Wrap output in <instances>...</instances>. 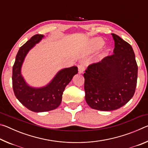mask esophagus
<instances>
[{
  "label": "esophagus",
  "mask_w": 148,
  "mask_h": 148,
  "mask_svg": "<svg viewBox=\"0 0 148 148\" xmlns=\"http://www.w3.org/2000/svg\"><path fill=\"white\" fill-rule=\"evenodd\" d=\"M85 63L84 62H83V63H81L80 64H79L78 66H77V67H78V71H79V73H82L85 70Z\"/></svg>",
  "instance_id": "esophagus-1"
}]
</instances>
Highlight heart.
I'll return each mask as SVG.
<instances>
[{
	"instance_id": "obj_1",
	"label": "heart",
	"mask_w": 148,
	"mask_h": 148,
	"mask_svg": "<svg viewBox=\"0 0 148 148\" xmlns=\"http://www.w3.org/2000/svg\"><path fill=\"white\" fill-rule=\"evenodd\" d=\"M104 44V42L101 38H95L91 42V48L92 50H98Z\"/></svg>"
}]
</instances>
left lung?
<instances>
[{"instance_id": "left-lung-1", "label": "left lung", "mask_w": 148, "mask_h": 148, "mask_svg": "<svg viewBox=\"0 0 148 148\" xmlns=\"http://www.w3.org/2000/svg\"><path fill=\"white\" fill-rule=\"evenodd\" d=\"M114 54L89 64L84 74L85 98L92 109L112 111L123 106L136 90L138 66L132 47L117 34Z\"/></svg>"}]
</instances>
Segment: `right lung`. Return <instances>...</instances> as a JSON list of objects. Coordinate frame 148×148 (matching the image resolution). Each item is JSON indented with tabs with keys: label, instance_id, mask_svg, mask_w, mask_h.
<instances>
[{
	"label": "right lung",
	"instance_id": "add662e5",
	"mask_svg": "<svg viewBox=\"0 0 148 148\" xmlns=\"http://www.w3.org/2000/svg\"><path fill=\"white\" fill-rule=\"evenodd\" d=\"M43 37L42 34H35L20 47L12 69V86L15 96L23 106L34 112H47L57 108L61 102L65 87L78 72L77 66L64 69L46 86L41 88L29 86L21 74L22 64L29 50Z\"/></svg>",
	"mask_w": 148,
	"mask_h": 148
}]
</instances>
